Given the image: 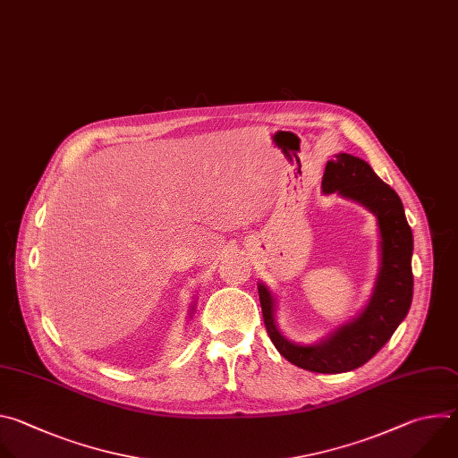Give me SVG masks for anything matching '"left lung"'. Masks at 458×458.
<instances>
[{
    "label": "left lung",
    "instance_id": "1",
    "mask_svg": "<svg viewBox=\"0 0 458 458\" xmlns=\"http://www.w3.org/2000/svg\"><path fill=\"white\" fill-rule=\"evenodd\" d=\"M321 186L325 193L337 191L367 206L377 216L381 270L369 307L327 341L314 346H300L287 341L274 323V300L268 289L258 285V294L267 334L287 360L303 370L341 374L369 362L406 318L413 298V234L399 195L364 160L339 153L327 162Z\"/></svg>",
    "mask_w": 458,
    "mask_h": 458
}]
</instances>
